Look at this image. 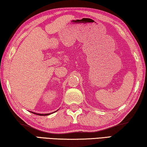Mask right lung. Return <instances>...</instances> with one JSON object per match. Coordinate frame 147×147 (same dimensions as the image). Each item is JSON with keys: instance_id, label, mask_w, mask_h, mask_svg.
<instances>
[{"instance_id": "1", "label": "right lung", "mask_w": 147, "mask_h": 147, "mask_svg": "<svg viewBox=\"0 0 147 147\" xmlns=\"http://www.w3.org/2000/svg\"><path fill=\"white\" fill-rule=\"evenodd\" d=\"M58 111V110H57ZM56 111H54V112H56ZM31 113H34V114H36V115H41V116H45V115H51V113H53L54 112H53V113H45V114H43V113H35V112H33V111H30Z\"/></svg>"}]
</instances>
